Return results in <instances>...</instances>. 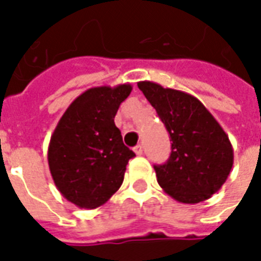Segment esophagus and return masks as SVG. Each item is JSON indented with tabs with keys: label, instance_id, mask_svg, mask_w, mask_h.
Masks as SVG:
<instances>
[{
	"label": "esophagus",
	"instance_id": "obj_1",
	"mask_svg": "<svg viewBox=\"0 0 261 261\" xmlns=\"http://www.w3.org/2000/svg\"><path fill=\"white\" fill-rule=\"evenodd\" d=\"M134 152H136L137 155H142V153H144V145H142V144L137 145V147L134 148Z\"/></svg>",
	"mask_w": 261,
	"mask_h": 261
}]
</instances>
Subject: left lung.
<instances>
[{"label": "left lung", "mask_w": 261, "mask_h": 261, "mask_svg": "<svg viewBox=\"0 0 261 261\" xmlns=\"http://www.w3.org/2000/svg\"><path fill=\"white\" fill-rule=\"evenodd\" d=\"M169 133L172 153L155 165L159 186L176 201L197 204L222 187L233 165L229 137L197 97L164 88L151 81L138 82Z\"/></svg>", "instance_id": "8db88e82"}]
</instances>
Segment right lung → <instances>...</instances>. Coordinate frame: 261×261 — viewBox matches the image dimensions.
Listing matches in <instances>:
<instances>
[{"mask_svg": "<svg viewBox=\"0 0 261 261\" xmlns=\"http://www.w3.org/2000/svg\"><path fill=\"white\" fill-rule=\"evenodd\" d=\"M130 84L95 86L69 105L48 144L50 173L59 192L76 207L93 210L117 192L136 153L114 124Z\"/></svg>", "mask_w": 261, "mask_h": 261, "instance_id": "add662e5", "label": "right lung"}]
</instances>
